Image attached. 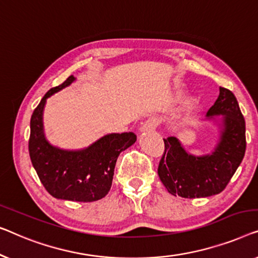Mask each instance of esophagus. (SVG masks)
Here are the masks:
<instances>
[{"instance_id":"esophagus-1","label":"esophagus","mask_w":258,"mask_h":258,"mask_svg":"<svg viewBox=\"0 0 258 258\" xmlns=\"http://www.w3.org/2000/svg\"><path fill=\"white\" fill-rule=\"evenodd\" d=\"M159 124H160V120H159L158 117H151L144 122L141 131H154L158 127Z\"/></svg>"}]
</instances>
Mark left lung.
Instances as JSON below:
<instances>
[{
	"instance_id": "1",
	"label": "left lung",
	"mask_w": 258,
	"mask_h": 258,
	"mask_svg": "<svg viewBox=\"0 0 258 258\" xmlns=\"http://www.w3.org/2000/svg\"><path fill=\"white\" fill-rule=\"evenodd\" d=\"M221 118V134L210 154L187 153L175 137L164 139L165 152L158 174L170 194L184 199L208 198L222 191L241 165L245 153V121L236 97L220 88V94L207 112V119Z\"/></svg>"
}]
</instances>
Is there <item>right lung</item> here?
Instances as JSON below:
<instances>
[{
	"label": "right lung",
	"instance_id": "obj_1",
	"mask_svg": "<svg viewBox=\"0 0 258 258\" xmlns=\"http://www.w3.org/2000/svg\"><path fill=\"white\" fill-rule=\"evenodd\" d=\"M75 81L74 76H70L63 84L49 90L35 108L30 120L29 154L39 180L50 195L61 200L92 202L108 193L119 154L136 143L137 136L133 132L106 134L78 151L52 146L45 139L43 130L46 99Z\"/></svg>",
	"mask_w": 258,
	"mask_h": 258
}]
</instances>
